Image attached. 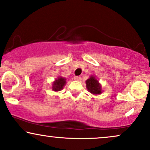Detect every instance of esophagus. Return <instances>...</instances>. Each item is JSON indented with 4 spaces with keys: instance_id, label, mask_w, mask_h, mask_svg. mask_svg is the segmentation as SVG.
<instances>
[{
    "instance_id": "34e87169",
    "label": "esophagus",
    "mask_w": 150,
    "mask_h": 150,
    "mask_svg": "<svg viewBox=\"0 0 150 150\" xmlns=\"http://www.w3.org/2000/svg\"><path fill=\"white\" fill-rule=\"evenodd\" d=\"M74 79H75V80H76V81H80L81 80H82V79H81V77H80V76L75 77H74Z\"/></svg>"
}]
</instances>
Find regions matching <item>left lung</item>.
<instances>
[{
  "label": "left lung",
  "mask_w": 150,
  "mask_h": 150,
  "mask_svg": "<svg viewBox=\"0 0 150 150\" xmlns=\"http://www.w3.org/2000/svg\"><path fill=\"white\" fill-rule=\"evenodd\" d=\"M86 87L88 91L93 95L101 94L103 92L101 84L93 75H91L89 78L86 80Z\"/></svg>",
  "instance_id": "8db88e82"
}]
</instances>
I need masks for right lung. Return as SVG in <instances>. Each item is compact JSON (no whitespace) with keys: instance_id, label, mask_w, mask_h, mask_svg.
<instances>
[{"instance_id":"right-lung-1","label":"right lung","mask_w":150,"mask_h":150,"mask_svg":"<svg viewBox=\"0 0 150 150\" xmlns=\"http://www.w3.org/2000/svg\"><path fill=\"white\" fill-rule=\"evenodd\" d=\"M66 79L61 76H59L52 83V89L54 91H60L64 89V86L66 85Z\"/></svg>"}]
</instances>
